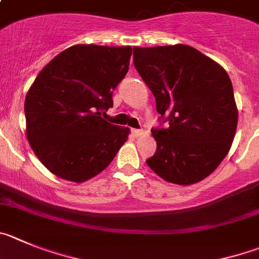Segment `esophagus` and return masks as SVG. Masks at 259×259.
<instances>
[{
	"label": "esophagus",
	"instance_id": "34e87169",
	"mask_svg": "<svg viewBox=\"0 0 259 259\" xmlns=\"http://www.w3.org/2000/svg\"><path fill=\"white\" fill-rule=\"evenodd\" d=\"M132 134H134V136L135 137H139V136H142V135H144V131H142V130H132Z\"/></svg>",
	"mask_w": 259,
	"mask_h": 259
}]
</instances>
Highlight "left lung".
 Masks as SVG:
<instances>
[{
	"instance_id": "obj_1",
	"label": "left lung",
	"mask_w": 259,
	"mask_h": 259,
	"mask_svg": "<svg viewBox=\"0 0 259 259\" xmlns=\"http://www.w3.org/2000/svg\"><path fill=\"white\" fill-rule=\"evenodd\" d=\"M134 64L169 124L151 130L156 151L148 165L184 186L208 177L229 153L238 125L226 70L186 45L134 47Z\"/></svg>"
}]
</instances>
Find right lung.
Here are the masks:
<instances>
[{"label": "right lung", "mask_w": 259, "mask_h": 259, "mask_svg": "<svg viewBox=\"0 0 259 259\" xmlns=\"http://www.w3.org/2000/svg\"><path fill=\"white\" fill-rule=\"evenodd\" d=\"M131 46L75 45L52 59L25 97L27 139L60 179L80 184L103 172L128 140L130 128L101 115L127 74Z\"/></svg>", "instance_id": "add662e5"}]
</instances>
